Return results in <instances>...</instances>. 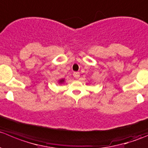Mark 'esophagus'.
<instances>
[{
    "mask_svg": "<svg viewBox=\"0 0 148 148\" xmlns=\"http://www.w3.org/2000/svg\"><path fill=\"white\" fill-rule=\"evenodd\" d=\"M73 76L75 78H78L80 77V73L78 72H75V73H73Z\"/></svg>",
    "mask_w": 148,
    "mask_h": 148,
    "instance_id": "obj_1",
    "label": "esophagus"
}]
</instances>
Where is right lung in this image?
<instances>
[{
    "label": "right lung",
    "mask_w": 148,
    "mask_h": 148,
    "mask_svg": "<svg viewBox=\"0 0 148 148\" xmlns=\"http://www.w3.org/2000/svg\"><path fill=\"white\" fill-rule=\"evenodd\" d=\"M63 82H64V80H63V79L60 80V83H63Z\"/></svg>",
    "instance_id": "right-lung-1"
}]
</instances>
